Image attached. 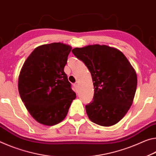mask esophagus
<instances>
[{"label": "esophagus", "instance_id": "34e87169", "mask_svg": "<svg viewBox=\"0 0 156 156\" xmlns=\"http://www.w3.org/2000/svg\"><path fill=\"white\" fill-rule=\"evenodd\" d=\"M74 86H75V89H76V91L78 92V88H79L78 83H75V84H74Z\"/></svg>", "mask_w": 156, "mask_h": 156}]
</instances>
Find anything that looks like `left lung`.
Masks as SVG:
<instances>
[{
  "mask_svg": "<svg viewBox=\"0 0 156 156\" xmlns=\"http://www.w3.org/2000/svg\"><path fill=\"white\" fill-rule=\"evenodd\" d=\"M72 52L86 66L93 79L94 96L86 105L89 119L103 126L117 124L132 105L136 71L121 51L107 45L76 48Z\"/></svg>",
  "mask_w": 156,
  "mask_h": 156,
  "instance_id": "1",
  "label": "left lung"
}]
</instances>
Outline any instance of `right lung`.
Masks as SVG:
<instances>
[{
	"instance_id": "right-lung-1",
	"label": "right lung",
	"mask_w": 156,
	"mask_h": 156,
	"mask_svg": "<svg viewBox=\"0 0 156 156\" xmlns=\"http://www.w3.org/2000/svg\"><path fill=\"white\" fill-rule=\"evenodd\" d=\"M71 49L61 43L41 45L27 57L20 70V98L41 124L52 126L63 120L76 98L64 72Z\"/></svg>"
}]
</instances>
